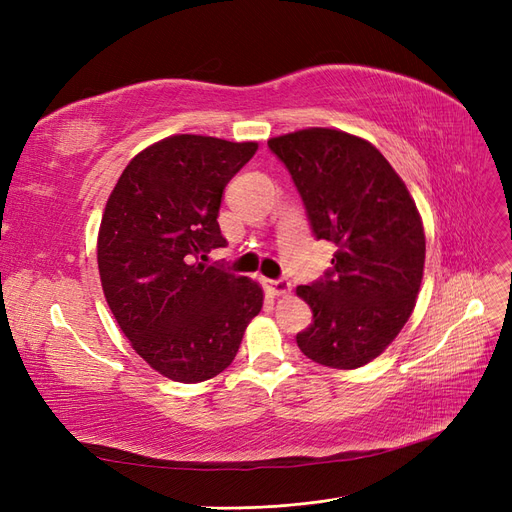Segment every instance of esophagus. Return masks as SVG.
Instances as JSON below:
<instances>
[{
  "label": "esophagus",
  "instance_id": "esophagus-1",
  "mask_svg": "<svg viewBox=\"0 0 512 512\" xmlns=\"http://www.w3.org/2000/svg\"><path fill=\"white\" fill-rule=\"evenodd\" d=\"M265 288H267L271 294H290L292 284L282 277V280H265Z\"/></svg>",
  "mask_w": 512,
  "mask_h": 512
}]
</instances>
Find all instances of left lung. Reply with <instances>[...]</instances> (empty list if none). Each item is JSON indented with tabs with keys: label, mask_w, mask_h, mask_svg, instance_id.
Masks as SVG:
<instances>
[{
	"label": "left lung",
	"mask_w": 512,
	"mask_h": 512,
	"mask_svg": "<svg viewBox=\"0 0 512 512\" xmlns=\"http://www.w3.org/2000/svg\"><path fill=\"white\" fill-rule=\"evenodd\" d=\"M303 198L316 239L337 252L331 269L297 294L314 322L297 335L324 367L356 369L404 329L421 290L425 230L406 183L361 136L307 128L269 138Z\"/></svg>",
	"instance_id": "obj_1"
}]
</instances>
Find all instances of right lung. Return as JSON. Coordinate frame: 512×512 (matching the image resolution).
Listing matches in <instances>:
<instances>
[{"label":"right lung","instance_id":"1","mask_svg":"<svg viewBox=\"0 0 512 512\" xmlns=\"http://www.w3.org/2000/svg\"><path fill=\"white\" fill-rule=\"evenodd\" d=\"M258 143L175 134L130 160L106 200L98 269L108 307L132 348L162 376L203 382L235 359L262 288L198 262L224 247L226 183Z\"/></svg>","mask_w":512,"mask_h":512}]
</instances>
